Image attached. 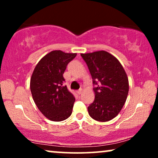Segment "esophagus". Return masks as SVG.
<instances>
[{
    "label": "esophagus",
    "mask_w": 158,
    "mask_h": 158,
    "mask_svg": "<svg viewBox=\"0 0 158 158\" xmlns=\"http://www.w3.org/2000/svg\"><path fill=\"white\" fill-rule=\"evenodd\" d=\"M77 94L78 95H81L82 93H83V89H80V90H78L77 91Z\"/></svg>",
    "instance_id": "obj_1"
}]
</instances>
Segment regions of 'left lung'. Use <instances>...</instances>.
<instances>
[{
  "label": "left lung",
  "mask_w": 158,
  "mask_h": 158,
  "mask_svg": "<svg viewBox=\"0 0 158 158\" xmlns=\"http://www.w3.org/2000/svg\"><path fill=\"white\" fill-rule=\"evenodd\" d=\"M89 69L95 93L88 114L98 122H108L118 115L129 92L128 77L120 62L111 54L101 50L81 54Z\"/></svg>",
  "instance_id": "obj_1"
}]
</instances>
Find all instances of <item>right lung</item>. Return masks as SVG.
Segmentation results:
<instances>
[{
  "mask_svg": "<svg viewBox=\"0 0 158 158\" xmlns=\"http://www.w3.org/2000/svg\"><path fill=\"white\" fill-rule=\"evenodd\" d=\"M76 55L61 50L52 51L40 60L32 73V98L43 115L53 122L65 120L72 114L75 98L62 84L67 65Z\"/></svg>",
  "mask_w": 158,
  "mask_h": 158,
  "instance_id": "1",
  "label": "right lung"
}]
</instances>
